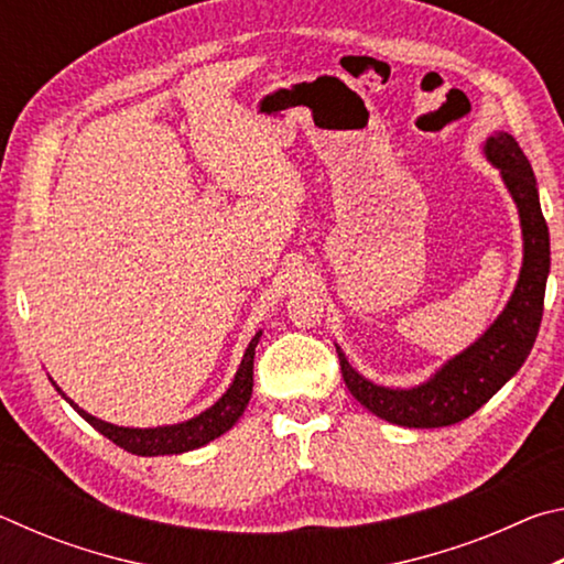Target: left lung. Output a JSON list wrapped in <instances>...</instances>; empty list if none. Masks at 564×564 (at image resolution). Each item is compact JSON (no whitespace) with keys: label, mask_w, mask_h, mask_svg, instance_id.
Masks as SVG:
<instances>
[{"label":"left lung","mask_w":564,"mask_h":564,"mask_svg":"<svg viewBox=\"0 0 564 564\" xmlns=\"http://www.w3.org/2000/svg\"><path fill=\"white\" fill-rule=\"evenodd\" d=\"M485 156L500 169L522 226V269L498 321L460 356L447 360L427 383L408 390L383 388L362 378L338 346L340 373L350 395L370 413L403 427H445L470 417L518 373L538 338L550 273V231L540 208L538 181L528 156L510 133L498 131Z\"/></svg>","instance_id":"1"}]
</instances>
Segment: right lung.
<instances>
[{
  "mask_svg": "<svg viewBox=\"0 0 564 564\" xmlns=\"http://www.w3.org/2000/svg\"><path fill=\"white\" fill-rule=\"evenodd\" d=\"M259 338H261V330L256 333L251 343H248L231 388H228L212 408L204 410L202 415L186 420V423L164 425V427H119V425L104 423V420L89 415L87 410H82L74 403V400H69V398L66 400H69V405L84 420H87L89 425L97 427L104 437H109L111 443H117L127 453L178 455L186 451H196V447L212 443L218 435L231 431V427L236 425V420L243 415L248 400H251V390H253V356H256V346H259Z\"/></svg>",
  "mask_w": 564,
  "mask_h": 564,
  "instance_id": "right-lung-1",
  "label": "right lung"
}]
</instances>
